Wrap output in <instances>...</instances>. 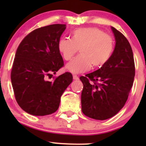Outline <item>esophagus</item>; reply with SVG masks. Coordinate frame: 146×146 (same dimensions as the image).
<instances>
[{
    "instance_id": "obj_1",
    "label": "esophagus",
    "mask_w": 146,
    "mask_h": 146,
    "mask_svg": "<svg viewBox=\"0 0 146 146\" xmlns=\"http://www.w3.org/2000/svg\"><path fill=\"white\" fill-rule=\"evenodd\" d=\"M73 79H74V80H78L79 79V77L77 76V75H73Z\"/></svg>"
}]
</instances>
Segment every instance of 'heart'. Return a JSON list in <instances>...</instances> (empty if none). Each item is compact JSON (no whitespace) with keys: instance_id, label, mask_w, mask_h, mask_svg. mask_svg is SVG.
Instances as JSON below:
<instances>
[{"instance_id":"b5f03b06","label":"heart","mask_w":146,"mask_h":146,"mask_svg":"<svg viewBox=\"0 0 146 146\" xmlns=\"http://www.w3.org/2000/svg\"><path fill=\"white\" fill-rule=\"evenodd\" d=\"M80 54L66 65L73 73H84L93 68L104 66L111 58L114 42L110 35L98 27L78 28L72 32L71 39L63 38L58 42V49L66 61L78 51Z\"/></svg>"}]
</instances>
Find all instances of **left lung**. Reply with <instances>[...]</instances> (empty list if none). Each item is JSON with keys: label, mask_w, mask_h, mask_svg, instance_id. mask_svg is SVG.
Listing matches in <instances>:
<instances>
[{"label": "left lung", "mask_w": 146, "mask_h": 146, "mask_svg": "<svg viewBox=\"0 0 146 146\" xmlns=\"http://www.w3.org/2000/svg\"><path fill=\"white\" fill-rule=\"evenodd\" d=\"M116 44L110 61L98 70L80 76L83 84L82 111L97 120L114 117L124 106L135 76L131 46L124 35L111 27Z\"/></svg>", "instance_id": "left-lung-1"}]
</instances>
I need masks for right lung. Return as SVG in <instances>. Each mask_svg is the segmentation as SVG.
<instances>
[{"label":"right lung","instance_id":"1","mask_svg":"<svg viewBox=\"0 0 146 146\" xmlns=\"http://www.w3.org/2000/svg\"><path fill=\"white\" fill-rule=\"evenodd\" d=\"M66 25L54 24L35 29L17 47L11 70L15 98L25 111L35 116L54 113L61 97L73 81L69 72L47 81V76L64 66L58 42Z\"/></svg>","mask_w":146,"mask_h":146}]
</instances>
